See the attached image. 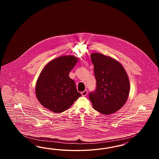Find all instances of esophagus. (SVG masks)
I'll list each match as a JSON object with an SVG mask.
<instances>
[{
  "instance_id": "obj_1",
  "label": "esophagus",
  "mask_w": 159,
  "mask_h": 159,
  "mask_svg": "<svg viewBox=\"0 0 159 159\" xmlns=\"http://www.w3.org/2000/svg\"><path fill=\"white\" fill-rule=\"evenodd\" d=\"M81 94H82V95L83 96H86L87 94V90H85L84 91L82 92V93H81Z\"/></svg>"
}]
</instances>
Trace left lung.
Wrapping results in <instances>:
<instances>
[{
  "label": "left lung",
  "mask_w": 159,
  "mask_h": 159,
  "mask_svg": "<svg viewBox=\"0 0 159 159\" xmlns=\"http://www.w3.org/2000/svg\"><path fill=\"white\" fill-rule=\"evenodd\" d=\"M96 89L89 93L93 108L111 114L125 104L129 93V80L124 68L114 59L101 53L91 54Z\"/></svg>",
  "instance_id": "1"
}]
</instances>
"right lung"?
<instances>
[{
    "mask_svg": "<svg viewBox=\"0 0 159 159\" xmlns=\"http://www.w3.org/2000/svg\"><path fill=\"white\" fill-rule=\"evenodd\" d=\"M77 60L73 56H63L53 59L44 67L35 86L37 98L44 107L60 113L82 96L77 92L75 82L69 76Z\"/></svg>",
    "mask_w": 159,
    "mask_h": 159,
    "instance_id": "1",
    "label": "right lung"
}]
</instances>
